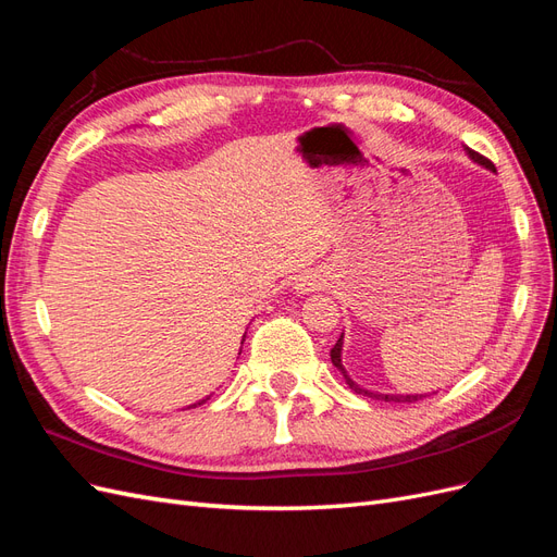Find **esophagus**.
I'll return each instance as SVG.
<instances>
[{
  "mask_svg": "<svg viewBox=\"0 0 557 557\" xmlns=\"http://www.w3.org/2000/svg\"><path fill=\"white\" fill-rule=\"evenodd\" d=\"M315 288H320V278L313 276V274H305V276L295 278V290H297L299 295H307V293H311V290H315Z\"/></svg>",
  "mask_w": 557,
  "mask_h": 557,
  "instance_id": "esophagus-1",
  "label": "esophagus"
}]
</instances>
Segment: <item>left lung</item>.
Here are the masks:
<instances>
[{
  "label": "left lung",
  "instance_id": "obj_1",
  "mask_svg": "<svg viewBox=\"0 0 557 557\" xmlns=\"http://www.w3.org/2000/svg\"><path fill=\"white\" fill-rule=\"evenodd\" d=\"M465 153L471 158V162H476V164H481V166H485L487 172H495V164L491 162V160H485L483 156H479V153H474V150L471 148H465ZM342 350H344V332H342V336H339V342L334 344V348L330 350V360H332V364L339 369L342 372V376H344V381L348 383V387L350 391H356L358 395H364V397H372V399H381V401H407V404H411V401H418V399H423L425 395H418V393H413V395H395V393H376V391H367V387H362L360 383H356L352 381L350 376H348V372H346V367H344V362H342Z\"/></svg>",
  "mask_w": 557,
  "mask_h": 557
}]
</instances>
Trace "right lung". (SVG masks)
I'll list each match as a JSON object with an SVG mask.
<instances>
[{
  "mask_svg": "<svg viewBox=\"0 0 557 557\" xmlns=\"http://www.w3.org/2000/svg\"><path fill=\"white\" fill-rule=\"evenodd\" d=\"M242 344H244V339H242ZM239 356H242V350H239ZM209 397H211V395H209ZM209 397H207V399H209ZM207 399H199V401H195V404H190V407H188V409H195V407H199V404H205V401H207Z\"/></svg>",
  "mask_w": 557,
  "mask_h": 557,
  "instance_id": "right-lung-1",
  "label": "right lung"
}]
</instances>
